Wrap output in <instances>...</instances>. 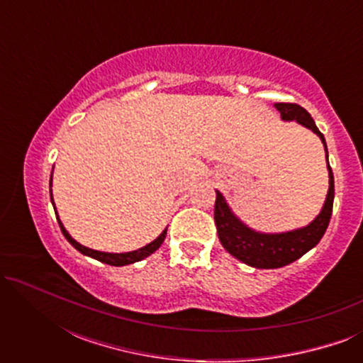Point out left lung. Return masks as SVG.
Returning a JSON list of instances; mask_svg holds the SVG:
<instances>
[{
	"label": "left lung",
	"mask_w": 363,
	"mask_h": 363,
	"mask_svg": "<svg viewBox=\"0 0 363 363\" xmlns=\"http://www.w3.org/2000/svg\"><path fill=\"white\" fill-rule=\"evenodd\" d=\"M274 106L281 112L282 121H296L297 123L317 133L322 143H324L327 153L325 138L319 128H317L314 118L309 116V112L304 107L289 102H277ZM327 168H329V191H327L322 211L306 228L279 233V235H266V233L252 231L251 228H247L245 223H241L233 215L230 206L226 205L225 198H223L220 191H216L215 223L218 238H220L223 247L231 256H235L236 259L242 261L247 266L257 267V269H276V267L287 266L296 259H299L301 256H304L307 251L312 250L322 240L332 216V206H334V173H332L329 160H327Z\"/></svg>",
	"instance_id": "1"
}]
</instances>
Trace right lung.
I'll return each instance as SVG.
<instances>
[{
  "label": "right lung",
  "instance_id": "1",
  "mask_svg": "<svg viewBox=\"0 0 363 363\" xmlns=\"http://www.w3.org/2000/svg\"><path fill=\"white\" fill-rule=\"evenodd\" d=\"M51 182H52V175H51ZM51 201H52V193H51ZM54 211H56V208H54ZM56 218H57L59 226H61L62 235L66 236V240L71 242V245L76 247L79 252H82V255H86V256H91V257H94V259H97V261H101V262H106V264H111V266H127V264H132V262L145 259L147 256H150L152 252H155L158 247L162 246V242H163V240H165V236H167V228H165V231H163L162 235L158 236L155 241H152L150 245L143 246V247H140V250H137V251L121 252V255H118V252H102V251H96V250H91V247H86V246L79 245V242L76 240H72L71 235H69V233L66 231V228L62 226V223H61V220H59L57 215H56Z\"/></svg>",
  "mask_w": 363,
  "mask_h": 363
}]
</instances>
